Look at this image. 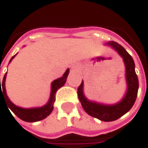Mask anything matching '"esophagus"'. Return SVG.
<instances>
[{
  "mask_svg": "<svg viewBox=\"0 0 148 148\" xmlns=\"http://www.w3.org/2000/svg\"><path fill=\"white\" fill-rule=\"evenodd\" d=\"M77 66H72V67H71V70H72V71H77Z\"/></svg>",
  "mask_w": 148,
  "mask_h": 148,
  "instance_id": "1",
  "label": "esophagus"
}]
</instances>
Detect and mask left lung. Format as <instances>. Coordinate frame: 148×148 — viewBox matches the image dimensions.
<instances>
[{"instance_id": "left-lung-1", "label": "left lung", "mask_w": 148, "mask_h": 148, "mask_svg": "<svg viewBox=\"0 0 148 148\" xmlns=\"http://www.w3.org/2000/svg\"><path fill=\"white\" fill-rule=\"evenodd\" d=\"M107 44L113 47L119 53V55L124 58L126 67V79L127 83L126 95L121 102L113 106H105L91 102L84 96L83 82H82L81 85L77 88V97L82 108L86 112L87 114L94 118H97L101 121L109 122L117 120L132 109L136 100L139 89V80L135 71L133 58L126 51V50L118 42L114 41L109 42Z\"/></svg>"}]
</instances>
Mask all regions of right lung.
<instances>
[{"instance_id": "1", "label": "right lung", "mask_w": 148, "mask_h": 148, "mask_svg": "<svg viewBox=\"0 0 148 148\" xmlns=\"http://www.w3.org/2000/svg\"><path fill=\"white\" fill-rule=\"evenodd\" d=\"M15 56L16 55L12 57L9 62L12 61V59L14 58ZM6 74L7 73H5L3 81H2V86H1L0 78V98L1 97H2L5 100V102L7 103L8 109H11L12 111L14 112V114L16 115L18 117L21 119L22 121H26V122H36V121H39L45 119L47 116L51 114V112L53 110V105H54V102L55 101V93L57 92V90L59 88L63 86L64 84L66 83L67 75L69 74V69L66 70L65 74L62 75V77L56 79L52 82L51 93V97H50L48 103L46 106L41 107V108H34V109H22V108L16 106L14 104H12L10 101V100L8 99V96L6 94V91H5V78H6ZM1 86H2V90H1Z\"/></svg>"}]
</instances>
